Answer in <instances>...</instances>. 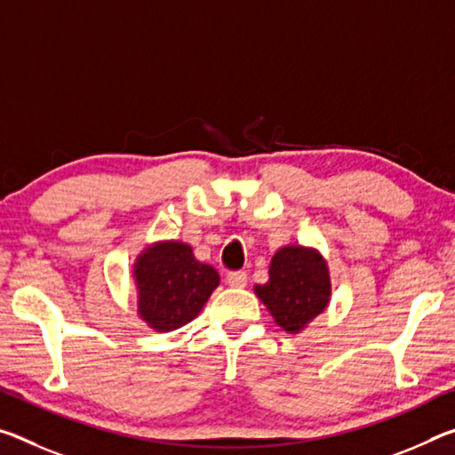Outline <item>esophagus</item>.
I'll use <instances>...</instances> for the list:
<instances>
[{
  "mask_svg": "<svg viewBox=\"0 0 455 455\" xmlns=\"http://www.w3.org/2000/svg\"><path fill=\"white\" fill-rule=\"evenodd\" d=\"M227 283L233 287H244L247 285V273L244 271H228L227 273Z\"/></svg>",
  "mask_w": 455,
  "mask_h": 455,
  "instance_id": "34e87169",
  "label": "esophagus"
}]
</instances>
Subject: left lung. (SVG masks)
Wrapping results in <instances>:
<instances>
[{"label": "left lung", "mask_w": 455, "mask_h": 455, "mask_svg": "<svg viewBox=\"0 0 455 455\" xmlns=\"http://www.w3.org/2000/svg\"><path fill=\"white\" fill-rule=\"evenodd\" d=\"M255 293L281 328L299 331L328 306V267L312 249L283 247L273 257L269 281Z\"/></svg>", "instance_id": "1"}]
</instances>
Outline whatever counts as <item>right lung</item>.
I'll use <instances>...</instances> for the list:
<instances>
[{"label":"right lung","mask_w":455,"mask_h":455,"mask_svg":"<svg viewBox=\"0 0 455 455\" xmlns=\"http://www.w3.org/2000/svg\"><path fill=\"white\" fill-rule=\"evenodd\" d=\"M135 281L141 318L170 331L196 318L219 285V273L196 261L188 244L162 243L137 259Z\"/></svg>","instance_id":"1"}]
</instances>
